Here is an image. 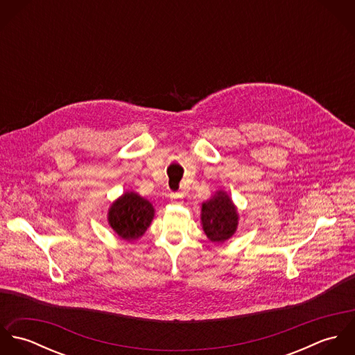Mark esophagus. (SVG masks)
Masks as SVG:
<instances>
[{"mask_svg": "<svg viewBox=\"0 0 355 355\" xmlns=\"http://www.w3.org/2000/svg\"><path fill=\"white\" fill-rule=\"evenodd\" d=\"M171 201L173 203L183 202V200H182V194H179V193H172V194H171Z\"/></svg>", "mask_w": 355, "mask_h": 355, "instance_id": "34e87169", "label": "esophagus"}]
</instances>
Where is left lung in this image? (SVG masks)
I'll return each instance as SVG.
<instances>
[{
	"mask_svg": "<svg viewBox=\"0 0 355 355\" xmlns=\"http://www.w3.org/2000/svg\"><path fill=\"white\" fill-rule=\"evenodd\" d=\"M201 220L203 231L210 241L224 242L236 231L238 213L230 197L220 191L203 203Z\"/></svg>",
	"mask_w": 355,
	"mask_h": 355,
	"instance_id": "obj_1",
	"label": "left lung"
}]
</instances>
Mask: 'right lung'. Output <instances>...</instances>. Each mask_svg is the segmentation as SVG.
Masks as SVG:
<instances>
[{
    "mask_svg": "<svg viewBox=\"0 0 355 355\" xmlns=\"http://www.w3.org/2000/svg\"><path fill=\"white\" fill-rule=\"evenodd\" d=\"M153 216L152 203L135 193H125L112 205L109 224L120 238L132 241L145 234L152 223Z\"/></svg>",
    "mask_w": 355,
    "mask_h": 355,
    "instance_id": "right-lung-1",
    "label": "right lung"
}]
</instances>
